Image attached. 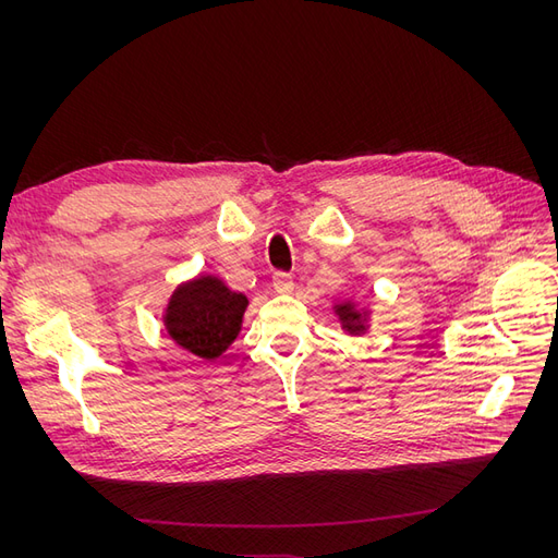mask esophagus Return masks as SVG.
<instances>
[{"label": "esophagus", "mask_w": 558, "mask_h": 558, "mask_svg": "<svg viewBox=\"0 0 558 558\" xmlns=\"http://www.w3.org/2000/svg\"><path fill=\"white\" fill-rule=\"evenodd\" d=\"M272 286L277 293H291L293 291V277L289 272H275Z\"/></svg>", "instance_id": "34e87169"}]
</instances>
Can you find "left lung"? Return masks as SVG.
Segmentation results:
<instances>
[{
	"mask_svg": "<svg viewBox=\"0 0 558 558\" xmlns=\"http://www.w3.org/2000/svg\"><path fill=\"white\" fill-rule=\"evenodd\" d=\"M335 312H337V316H340V320H342L344 328H347L349 332H361V330L365 328V326H363V324H365L363 314L353 310V305H349V302H344V305H337Z\"/></svg>",
	"mask_w": 558,
	"mask_h": 558,
	"instance_id": "8db88e82",
	"label": "left lung"
}]
</instances>
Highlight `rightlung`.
Here are the masks:
<instances>
[{
    "label": "right lung",
    "mask_w": 558,
    "mask_h": 558,
    "mask_svg": "<svg viewBox=\"0 0 558 558\" xmlns=\"http://www.w3.org/2000/svg\"><path fill=\"white\" fill-rule=\"evenodd\" d=\"M246 305V295L230 291L223 281L197 277L172 295L165 326L179 347L214 361L238 337Z\"/></svg>",
    "instance_id": "add662e5"
}]
</instances>
